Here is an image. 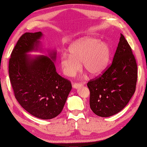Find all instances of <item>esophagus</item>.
<instances>
[{
	"label": "esophagus",
	"instance_id": "1",
	"mask_svg": "<svg viewBox=\"0 0 147 147\" xmlns=\"http://www.w3.org/2000/svg\"><path fill=\"white\" fill-rule=\"evenodd\" d=\"M83 86L82 84H78V83H74L73 84V88L74 89H78L79 88H80V87H82Z\"/></svg>",
	"mask_w": 147,
	"mask_h": 147
}]
</instances>
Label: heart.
Segmentation results:
<instances>
[{
  "mask_svg": "<svg viewBox=\"0 0 147 147\" xmlns=\"http://www.w3.org/2000/svg\"><path fill=\"white\" fill-rule=\"evenodd\" d=\"M69 53L60 55L62 70L68 76H73L80 69V63L91 75L97 76L105 70L111 55L108 43L92 37H86L71 44Z\"/></svg>",
  "mask_w": 147,
  "mask_h": 147,
  "instance_id": "1",
  "label": "heart"
}]
</instances>
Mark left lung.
I'll list each match as a JSON object with an SVG mask.
<instances>
[{
    "mask_svg": "<svg viewBox=\"0 0 147 147\" xmlns=\"http://www.w3.org/2000/svg\"><path fill=\"white\" fill-rule=\"evenodd\" d=\"M138 67L131 49L121 34L111 66L99 78L89 81V104L93 112L102 117L118 113L136 91Z\"/></svg>",
    "mask_w": 147,
    "mask_h": 147,
    "instance_id": "1",
    "label": "left lung"
}]
</instances>
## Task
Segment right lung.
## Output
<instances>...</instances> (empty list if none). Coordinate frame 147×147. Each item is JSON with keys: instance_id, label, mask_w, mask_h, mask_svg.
I'll list each match as a JSON object with an SVG mask.
<instances>
[{"instance_id": "obj_1", "label": "right lung", "mask_w": 147, "mask_h": 147, "mask_svg": "<svg viewBox=\"0 0 147 147\" xmlns=\"http://www.w3.org/2000/svg\"><path fill=\"white\" fill-rule=\"evenodd\" d=\"M41 32L24 34L9 61V76L20 105L37 118L51 119L63 110L72 89L68 80L57 73L56 50L43 47ZM40 51L46 56L31 55Z\"/></svg>"}]
</instances>
